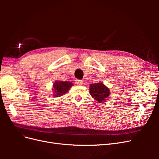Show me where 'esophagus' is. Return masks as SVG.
Returning a JSON list of instances; mask_svg holds the SVG:
<instances>
[{
	"label": "esophagus",
	"mask_w": 159,
	"mask_h": 159,
	"mask_svg": "<svg viewBox=\"0 0 159 159\" xmlns=\"http://www.w3.org/2000/svg\"><path fill=\"white\" fill-rule=\"evenodd\" d=\"M75 83L77 85H81L83 84V81L81 80H76L75 81Z\"/></svg>",
	"instance_id": "obj_1"
}]
</instances>
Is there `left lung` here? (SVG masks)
Masks as SVG:
<instances>
[{
	"label": "left lung",
	"instance_id": "1",
	"mask_svg": "<svg viewBox=\"0 0 159 159\" xmlns=\"http://www.w3.org/2000/svg\"><path fill=\"white\" fill-rule=\"evenodd\" d=\"M89 93L97 103H104L111 94L109 89L102 82L89 85Z\"/></svg>",
	"mask_w": 159,
	"mask_h": 159
}]
</instances>
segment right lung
Returning a JSON list of instances; mask_svg holds the SVG:
<instances>
[{"instance_id":"right-lung-1","label":"right lung","mask_w":159,"mask_h":159,"mask_svg":"<svg viewBox=\"0 0 159 159\" xmlns=\"http://www.w3.org/2000/svg\"><path fill=\"white\" fill-rule=\"evenodd\" d=\"M74 84L68 81H56L53 84V96L55 98L66 94Z\"/></svg>"}]
</instances>
